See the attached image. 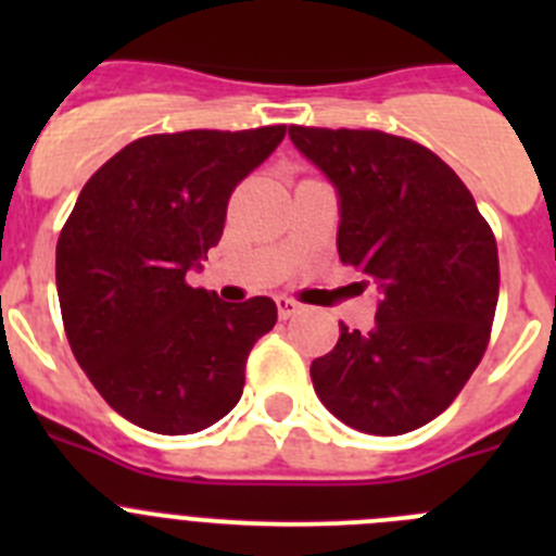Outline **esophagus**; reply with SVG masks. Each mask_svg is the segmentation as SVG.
I'll list each match as a JSON object with an SVG mask.
<instances>
[{
	"instance_id": "obj_1",
	"label": "esophagus",
	"mask_w": 556,
	"mask_h": 556,
	"mask_svg": "<svg viewBox=\"0 0 556 556\" xmlns=\"http://www.w3.org/2000/svg\"><path fill=\"white\" fill-rule=\"evenodd\" d=\"M275 303H278V314H281L283 320H289V317H294V314H301V303L292 301V298H275Z\"/></svg>"
}]
</instances>
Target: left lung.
<instances>
[{
	"label": "left lung",
	"mask_w": 556,
	"mask_h": 556,
	"mask_svg": "<svg viewBox=\"0 0 556 556\" xmlns=\"http://www.w3.org/2000/svg\"><path fill=\"white\" fill-rule=\"evenodd\" d=\"M339 191V262L381 289L376 326L339 323L314 358V392L356 431L395 437L443 415L488 351L498 248L473 194L440 155L384 130L289 127Z\"/></svg>",
	"instance_id": "left-lung-1"
}]
</instances>
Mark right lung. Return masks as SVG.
<instances>
[{
	"instance_id": "obj_1",
	"label": "right lung",
	"mask_w": 556,
	"mask_h": 556,
	"mask_svg": "<svg viewBox=\"0 0 556 556\" xmlns=\"http://www.w3.org/2000/svg\"><path fill=\"white\" fill-rule=\"evenodd\" d=\"M283 132H155L83 186L55 250L63 328L88 381L130 424L194 434L239 404L250 351L278 308L225 303L186 273L219 242L230 194Z\"/></svg>"
}]
</instances>
